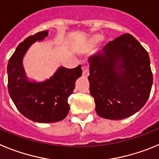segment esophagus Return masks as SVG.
<instances>
[{"mask_svg": "<svg viewBox=\"0 0 159 159\" xmlns=\"http://www.w3.org/2000/svg\"><path fill=\"white\" fill-rule=\"evenodd\" d=\"M82 75L84 77H88L89 76V69L85 67L84 69H83V72H82Z\"/></svg>", "mask_w": 159, "mask_h": 159, "instance_id": "obj_1", "label": "esophagus"}]
</instances>
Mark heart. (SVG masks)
<instances>
[{"label": "heart", "instance_id": "1", "mask_svg": "<svg viewBox=\"0 0 159 159\" xmlns=\"http://www.w3.org/2000/svg\"><path fill=\"white\" fill-rule=\"evenodd\" d=\"M101 39H102V36H101V35H97H97H93L91 38H90L88 43L89 45L91 46V47H93V46L97 45V44L101 40Z\"/></svg>", "mask_w": 159, "mask_h": 159}]
</instances>
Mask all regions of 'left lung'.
Here are the masks:
<instances>
[{"label": "left lung", "mask_w": 159, "mask_h": 159, "mask_svg": "<svg viewBox=\"0 0 159 159\" xmlns=\"http://www.w3.org/2000/svg\"><path fill=\"white\" fill-rule=\"evenodd\" d=\"M88 61L89 91L99 116L122 120L144 106L151 93L153 74L149 55L135 37L120 35Z\"/></svg>", "instance_id": "left-lung-1"}]
</instances>
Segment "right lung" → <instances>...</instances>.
I'll return each mask as SVG.
<instances>
[{"mask_svg": "<svg viewBox=\"0 0 159 159\" xmlns=\"http://www.w3.org/2000/svg\"><path fill=\"white\" fill-rule=\"evenodd\" d=\"M48 35V31H43L25 39L18 45L7 67L8 93L16 107L26 118L38 123H55L66 118L70 111L67 100L82 73L81 65L74 69L61 66L49 79L29 81L23 58L34 43L43 40Z\"/></svg>", "mask_w": 159, "mask_h": 159, "instance_id": "obj_1", "label": "right lung"}]
</instances>
